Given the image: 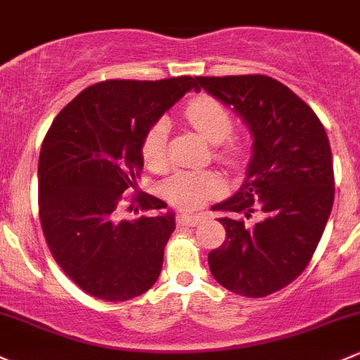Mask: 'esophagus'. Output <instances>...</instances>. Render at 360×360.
Instances as JSON below:
<instances>
[{
	"label": "esophagus",
	"mask_w": 360,
	"mask_h": 360,
	"mask_svg": "<svg viewBox=\"0 0 360 360\" xmlns=\"http://www.w3.org/2000/svg\"><path fill=\"white\" fill-rule=\"evenodd\" d=\"M202 214H191V213H180L176 217V224L179 225H188V227H195L202 221Z\"/></svg>",
	"instance_id": "34e87169"
}]
</instances>
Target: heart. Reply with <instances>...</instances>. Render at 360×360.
<instances>
[{
  "mask_svg": "<svg viewBox=\"0 0 360 360\" xmlns=\"http://www.w3.org/2000/svg\"><path fill=\"white\" fill-rule=\"evenodd\" d=\"M185 120L192 128L211 143H220L218 158L229 165H236L244 155V140L231 135L234 128L232 114L218 98L210 95L188 100L184 107ZM169 124L158 120L149 126L140 142L143 162L154 172H161L168 165ZM224 191V181L213 172H179L166 180L162 192L173 206L180 210H195Z\"/></svg>",
  "mask_w": 360,
  "mask_h": 360,
  "instance_id": "obj_1",
  "label": "heart"
}]
</instances>
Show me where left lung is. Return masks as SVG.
Returning a JSON list of instances; mask_svg holds the SVG:
<instances>
[{"mask_svg": "<svg viewBox=\"0 0 360 360\" xmlns=\"http://www.w3.org/2000/svg\"><path fill=\"white\" fill-rule=\"evenodd\" d=\"M234 107L253 135V155L239 191L211 210L225 227L224 244L207 255L214 279L248 298L291 284L314 257L335 199L331 147L309 103L262 74L195 77ZM255 212L261 220L246 226Z\"/></svg>", "mask_w": 360, "mask_h": 360, "instance_id": "1", "label": "left lung"}]
</instances>
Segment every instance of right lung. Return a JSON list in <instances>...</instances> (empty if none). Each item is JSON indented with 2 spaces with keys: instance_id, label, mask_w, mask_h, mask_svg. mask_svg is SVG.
Returning a JSON list of instances; mask_svg holds the SVG:
<instances>
[{
  "instance_id": "right-lung-1",
  "label": "right lung",
  "mask_w": 360,
  "mask_h": 360,
  "mask_svg": "<svg viewBox=\"0 0 360 360\" xmlns=\"http://www.w3.org/2000/svg\"><path fill=\"white\" fill-rule=\"evenodd\" d=\"M192 88L199 91L191 76L102 81L70 100L44 136L38 162L44 239L69 279L95 298L126 302L161 274L175 217L142 192L131 202L147 214L123 220V194L140 179L143 133Z\"/></svg>"
}]
</instances>
